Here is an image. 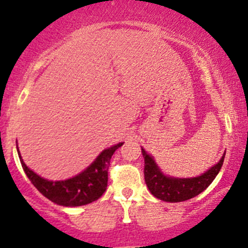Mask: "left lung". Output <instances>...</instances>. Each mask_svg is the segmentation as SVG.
<instances>
[{"instance_id":"8db88e82","label":"left lung","mask_w":248,"mask_h":248,"mask_svg":"<svg viewBox=\"0 0 248 248\" xmlns=\"http://www.w3.org/2000/svg\"><path fill=\"white\" fill-rule=\"evenodd\" d=\"M141 153H143L144 162H145L144 177H145V183L149 190L155 198L166 202H180V201L195 198L196 195L202 193L219 173L225 156L224 154L217 165L213 166L211 170L201 174L200 177L180 179V178H170L163 175L153 157L149 156L144 151V149H141Z\"/></svg>"}]
</instances>
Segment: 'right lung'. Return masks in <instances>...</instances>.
<instances>
[{"label": "right lung", "mask_w": 248, "mask_h": 248, "mask_svg": "<svg viewBox=\"0 0 248 248\" xmlns=\"http://www.w3.org/2000/svg\"><path fill=\"white\" fill-rule=\"evenodd\" d=\"M121 145L122 143H119L107 149L95 158L94 162L87 170L76 177L60 180V182L43 179L35 172H32L30 168L26 167L23 160H20V162L31 183L48 200L57 205L66 206V207L82 206L98 200L107 190L110 158L115 150ZM19 157H20V154H19Z\"/></svg>", "instance_id": "obj_1"}]
</instances>
